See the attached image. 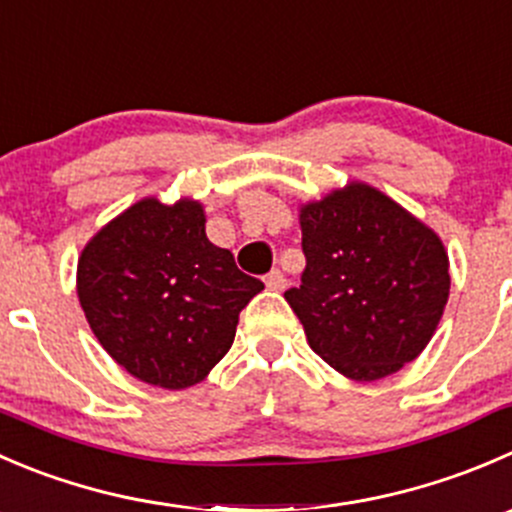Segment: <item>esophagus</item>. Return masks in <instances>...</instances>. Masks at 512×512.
I'll return each instance as SVG.
<instances>
[{"label":"esophagus","mask_w":512,"mask_h":512,"mask_svg":"<svg viewBox=\"0 0 512 512\" xmlns=\"http://www.w3.org/2000/svg\"><path fill=\"white\" fill-rule=\"evenodd\" d=\"M263 281H266V288H271V291H281V288L286 286V276H283L278 268H273L271 273H266V278H263Z\"/></svg>","instance_id":"1"}]
</instances>
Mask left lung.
<instances>
[{"label":"left lung","mask_w":512,"mask_h":512,"mask_svg":"<svg viewBox=\"0 0 512 512\" xmlns=\"http://www.w3.org/2000/svg\"><path fill=\"white\" fill-rule=\"evenodd\" d=\"M301 234V286L283 296L308 346L353 381L401 371L428 346L448 303L438 236L366 184L303 206Z\"/></svg>","instance_id":"left-lung-1"}]
</instances>
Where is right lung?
<instances>
[{
    "mask_svg": "<svg viewBox=\"0 0 512 512\" xmlns=\"http://www.w3.org/2000/svg\"><path fill=\"white\" fill-rule=\"evenodd\" d=\"M199 201L144 199L79 258L77 293L104 351L139 381L189 388L229 353L239 313L263 288L211 244Z\"/></svg>",
    "mask_w": 512,
    "mask_h": 512,
    "instance_id": "1",
    "label": "right lung"
}]
</instances>
